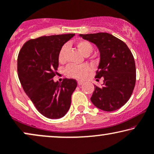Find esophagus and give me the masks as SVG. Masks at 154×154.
Here are the masks:
<instances>
[{
    "mask_svg": "<svg viewBox=\"0 0 154 154\" xmlns=\"http://www.w3.org/2000/svg\"><path fill=\"white\" fill-rule=\"evenodd\" d=\"M84 83H85V82H84L83 81H81V80L77 81V84H78V85H83Z\"/></svg>",
    "mask_w": 154,
    "mask_h": 154,
    "instance_id": "1",
    "label": "esophagus"
}]
</instances>
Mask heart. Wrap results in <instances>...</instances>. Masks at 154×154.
<instances>
[{
    "label": "heart",
    "instance_id": "b5f03b06",
    "mask_svg": "<svg viewBox=\"0 0 154 154\" xmlns=\"http://www.w3.org/2000/svg\"><path fill=\"white\" fill-rule=\"evenodd\" d=\"M77 48L79 51L83 55L88 56L92 52L93 47L91 42L87 40H79L77 42ZM66 51V46H63L60 50L59 53V61L60 63L65 60V54ZM89 70V68L86 65H82L79 66H76L70 65L67 66L65 69L66 75L69 77H75V78H83Z\"/></svg>",
    "mask_w": 154,
    "mask_h": 154
}]
</instances>
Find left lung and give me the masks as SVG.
<instances>
[{"label":"left lung","mask_w":154,"mask_h":154,"mask_svg":"<svg viewBox=\"0 0 154 154\" xmlns=\"http://www.w3.org/2000/svg\"><path fill=\"white\" fill-rule=\"evenodd\" d=\"M79 35L94 44L100 51L96 77H103L104 83L101 87L94 86L91 102L106 112L118 109L128 102L135 87L133 54L123 41L107 32Z\"/></svg>","instance_id":"left-lung-1"}]
</instances>
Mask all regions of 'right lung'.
Segmentation results:
<instances>
[{
	"instance_id": "1",
	"label": "right lung",
	"mask_w": 154,
	"mask_h": 154,
	"mask_svg": "<svg viewBox=\"0 0 154 154\" xmlns=\"http://www.w3.org/2000/svg\"><path fill=\"white\" fill-rule=\"evenodd\" d=\"M75 34L43 36L23 45L17 57V73L25 92L44 116L57 119L69 109L71 96L77 87L75 79L53 77L59 65V53Z\"/></svg>"
}]
</instances>
